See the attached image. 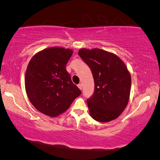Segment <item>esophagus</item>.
<instances>
[{
  "mask_svg": "<svg viewBox=\"0 0 160 160\" xmlns=\"http://www.w3.org/2000/svg\"><path fill=\"white\" fill-rule=\"evenodd\" d=\"M78 88L80 89V90H82V83H79V84H78Z\"/></svg>",
  "mask_w": 160,
  "mask_h": 160,
  "instance_id": "1",
  "label": "esophagus"
}]
</instances>
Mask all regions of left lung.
<instances>
[{
    "label": "left lung",
    "mask_w": 160,
    "mask_h": 160,
    "mask_svg": "<svg viewBox=\"0 0 160 160\" xmlns=\"http://www.w3.org/2000/svg\"><path fill=\"white\" fill-rule=\"evenodd\" d=\"M78 54L94 79V93L87 100L92 118L100 122L117 119L129 100L131 77L127 67L117 55L102 49L82 48Z\"/></svg>",
    "instance_id": "8db88e82"
}]
</instances>
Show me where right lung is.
Returning <instances> with one entry per match:
<instances>
[{"label":"right lung","mask_w":160,"mask_h":160,"mask_svg":"<svg viewBox=\"0 0 160 160\" xmlns=\"http://www.w3.org/2000/svg\"><path fill=\"white\" fill-rule=\"evenodd\" d=\"M73 50L51 47L31 59L25 74V89L36 110L50 117L64 113L82 94L72 82L66 64Z\"/></svg>","instance_id":"obj_1"}]
</instances>
